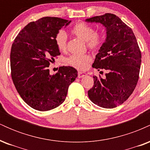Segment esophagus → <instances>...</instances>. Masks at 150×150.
<instances>
[{
  "instance_id": "1",
  "label": "esophagus",
  "mask_w": 150,
  "mask_h": 150,
  "mask_svg": "<svg viewBox=\"0 0 150 150\" xmlns=\"http://www.w3.org/2000/svg\"><path fill=\"white\" fill-rule=\"evenodd\" d=\"M86 75H87V74L85 73H83V72H78V75H77V76H78L79 78H81V77H85Z\"/></svg>"
}]
</instances>
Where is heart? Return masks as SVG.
Here are the masks:
<instances>
[{
  "mask_svg": "<svg viewBox=\"0 0 150 150\" xmlns=\"http://www.w3.org/2000/svg\"><path fill=\"white\" fill-rule=\"evenodd\" d=\"M71 33L87 43V47L92 51L100 49L104 42L103 34L94 32L92 27L83 22H79L71 29ZM55 43L61 51L67 49V34L63 30H60L55 37ZM92 61L89 54H74L68 58V63L78 70H85Z\"/></svg>",
  "mask_w": 150,
  "mask_h": 150,
  "instance_id": "obj_1",
  "label": "heart"
}]
</instances>
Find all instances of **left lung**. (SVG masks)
Returning <instances> with one entry per match:
<instances>
[{
	"label": "left lung",
	"instance_id": "left-lung-1",
	"mask_svg": "<svg viewBox=\"0 0 150 150\" xmlns=\"http://www.w3.org/2000/svg\"><path fill=\"white\" fill-rule=\"evenodd\" d=\"M104 26L106 37L96 55L92 67L105 69L104 78L94 76V86L88 96L94 104L113 108L131 95L139 79L141 52L132 29L116 15L106 13L87 19Z\"/></svg>",
	"mask_w": 150,
	"mask_h": 150
}]
</instances>
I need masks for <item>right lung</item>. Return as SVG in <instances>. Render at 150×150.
I'll return each instance as SVG.
<instances>
[{
    "instance_id": "1",
    "label": "right lung",
    "mask_w": 150,
    "mask_h": 150,
    "mask_svg": "<svg viewBox=\"0 0 150 150\" xmlns=\"http://www.w3.org/2000/svg\"><path fill=\"white\" fill-rule=\"evenodd\" d=\"M70 22L52 17L31 22L20 31L12 45L13 83L22 99L34 109L49 111L63 104L68 87L77 77V70L73 67H60L53 75L48 69L50 63L61 54L55 37Z\"/></svg>"
}]
</instances>
